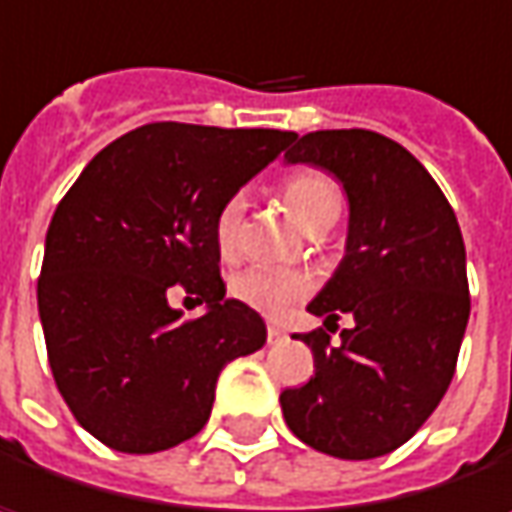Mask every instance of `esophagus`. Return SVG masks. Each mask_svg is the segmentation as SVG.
I'll return each instance as SVG.
<instances>
[{"label":"esophagus","mask_w":512,"mask_h":512,"mask_svg":"<svg viewBox=\"0 0 512 512\" xmlns=\"http://www.w3.org/2000/svg\"><path fill=\"white\" fill-rule=\"evenodd\" d=\"M284 338H287V332H284L281 326H275V323L266 326V341H269V344H278V341H284Z\"/></svg>","instance_id":"34e87169"}]
</instances>
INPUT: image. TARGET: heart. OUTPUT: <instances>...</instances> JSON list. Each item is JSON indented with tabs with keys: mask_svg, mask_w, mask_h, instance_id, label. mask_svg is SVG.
<instances>
[{
	"mask_svg": "<svg viewBox=\"0 0 512 512\" xmlns=\"http://www.w3.org/2000/svg\"><path fill=\"white\" fill-rule=\"evenodd\" d=\"M281 201L308 234H323L338 222L344 210V189L332 174L302 168L281 183ZM240 222H243V201L228 198L213 219V243L225 260L237 257L240 252ZM305 293H308V281L302 275L263 269V266L243 269L231 281V296L266 317H281Z\"/></svg>",
	"mask_w": 512,
	"mask_h": 512,
	"instance_id": "1",
	"label": "heart"
}]
</instances>
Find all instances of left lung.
I'll return each mask as SVG.
<instances>
[{"label":"left lung","instance_id":"8db88e82","mask_svg":"<svg viewBox=\"0 0 512 512\" xmlns=\"http://www.w3.org/2000/svg\"><path fill=\"white\" fill-rule=\"evenodd\" d=\"M296 142V139H293ZM284 159L332 171L350 201L347 255L308 305L334 331L296 335L314 376L281 391L296 439L338 460H373L406 445L445 397L471 311L465 243L430 171L370 130H317Z\"/></svg>","mask_w":512,"mask_h":512}]
</instances>
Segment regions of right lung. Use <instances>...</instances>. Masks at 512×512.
Returning a JSON list of instances; mask_svg holds the SVG:
<instances>
[{"label": "right lung", "mask_w": 512, "mask_h": 512, "mask_svg": "<svg viewBox=\"0 0 512 512\" xmlns=\"http://www.w3.org/2000/svg\"><path fill=\"white\" fill-rule=\"evenodd\" d=\"M293 139L145 124L55 207L38 278L47 356L73 418L112 451L156 454L201 433L222 367L266 344L260 314L225 296L213 219ZM171 286L208 314L186 321Z\"/></svg>", "instance_id": "add662e5"}]
</instances>
